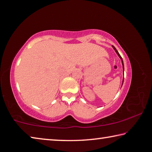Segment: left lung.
Returning <instances> with one entry per match:
<instances>
[{
    "mask_svg": "<svg viewBox=\"0 0 152 152\" xmlns=\"http://www.w3.org/2000/svg\"><path fill=\"white\" fill-rule=\"evenodd\" d=\"M113 49H114V50H115V51H116V53H117V55L119 56V57L121 58V61H122V64H123V72H124V64H123V59H122V58H121V56H120V54H119V52H118L117 50H116V48H115L114 46H113ZM123 80H124V78H123Z\"/></svg>",
    "mask_w": 152,
    "mask_h": 152,
    "instance_id": "8db88e82",
    "label": "left lung"
}]
</instances>
